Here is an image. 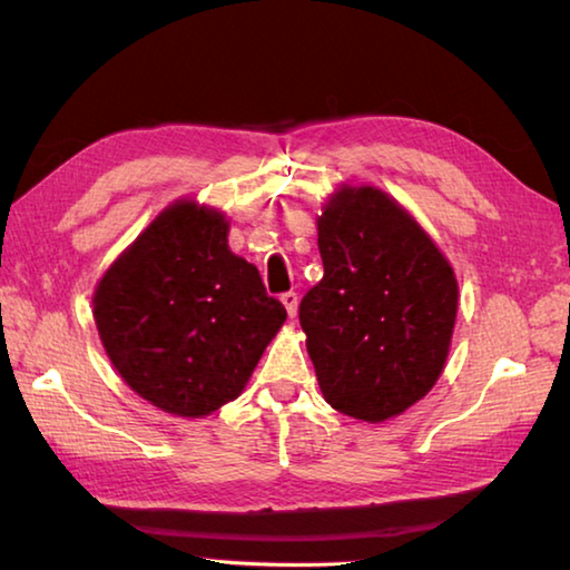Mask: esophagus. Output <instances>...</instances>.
<instances>
[{
	"label": "esophagus",
	"instance_id": "esophagus-1",
	"mask_svg": "<svg viewBox=\"0 0 570 570\" xmlns=\"http://www.w3.org/2000/svg\"><path fill=\"white\" fill-rule=\"evenodd\" d=\"M282 304L286 306V312H288V316H296V306H298V296L294 294V292H286V294H282Z\"/></svg>",
	"mask_w": 570,
	"mask_h": 570
}]
</instances>
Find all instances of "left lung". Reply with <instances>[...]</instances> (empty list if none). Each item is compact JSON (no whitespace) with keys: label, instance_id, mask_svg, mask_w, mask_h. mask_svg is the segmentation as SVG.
Here are the masks:
<instances>
[{"label":"left lung","instance_id":"obj_1","mask_svg":"<svg viewBox=\"0 0 570 570\" xmlns=\"http://www.w3.org/2000/svg\"><path fill=\"white\" fill-rule=\"evenodd\" d=\"M324 278L298 306L324 400L346 417L384 422L445 370L458 278L397 200L374 186L336 188L316 218Z\"/></svg>","mask_w":570,"mask_h":570}]
</instances>
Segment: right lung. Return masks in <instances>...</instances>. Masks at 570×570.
Instances as JSON below:
<instances>
[{
  "label": "right lung",
  "mask_w": 570,
  "mask_h": 570,
  "mask_svg": "<svg viewBox=\"0 0 570 570\" xmlns=\"http://www.w3.org/2000/svg\"><path fill=\"white\" fill-rule=\"evenodd\" d=\"M92 316L132 392L178 417H206L244 392L286 308L228 248L224 210L180 198L102 274Z\"/></svg>",
  "instance_id": "obj_1"
}]
</instances>
